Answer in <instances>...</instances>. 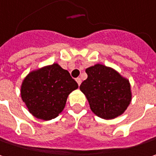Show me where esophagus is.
Here are the masks:
<instances>
[{"label":"esophagus","instance_id":"34e87169","mask_svg":"<svg viewBox=\"0 0 156 156\" xmlns=\"http://www.w3.org/2000/svg\"><path fill=\"white\" fill-rule=\"evenodd\" d=\"M76 81H77V83L78 84V86H80V84H81V78H76Z\"/></svg>","mask_w":156,"mask_h":156}]
</instances>
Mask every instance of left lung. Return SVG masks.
<instances>
[{"instance_id": "1", "label": "left lung", "mask_w": 156, "mask_h": 156, "mask_svg": "<svg viewBox=\"0 0 156 156\" xmlns=\"http://www.w3.org/2000/svg\"><path fill=\"white\" fill-rule=\"evenodd\" d=\"M87 78L79 88L86 96L90 109L104 119L121 115L132 100L130 82L115 69L96 64L86 69Z\"/></svg>"}]
</instances>
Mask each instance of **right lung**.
Masks as SVG:
<instances>
[{"label": "right lung", "instance_id": "obj_1", "mask_svg": "<svg viewBox=\"0 0 156 156\" xmlns=\"http://www.w3.org/2000/svg\"><path fill=\"white\" fill-rule=\"evenodd\" d=\"M78 87L69 72L54 63L30 72L22 81L20 96L33 116L48 121L63 111L69 95Z\"/></svg>", "mask_w": 156, "mask_h": 156}]
</instances>
